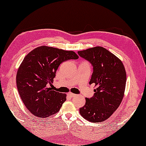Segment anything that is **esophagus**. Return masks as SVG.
Returning a JSON list of instances; mask_svg holds the SVG:
<instances>
[{"mask_svg": "<svg viewBox=\"0 0 146 146\" xmlns=\"http://www.w3.org/2000/svg\"><path fill=\"white\" fill-rule=\"evenodd\" d=\"M68 96H70V97H74L75 96H76V94H73V93H71V92H70V93H68Z\"/></svg>", "mask_w": 146, "mask_h": 146, "instance_id": "esophagus-1", "label": "esophagus"}]
</instances>
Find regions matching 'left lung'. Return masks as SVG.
Listing matches in <instances>:
<instances>
[{
  "mask_svg": "<svg viewBox=\"0 0 146 146\" xmlns=\"http://www.w3.org/2000/svg\"><path fill=\"white\" fill-rule=\"evenodd\" d=\"M78 54L93 66L90 84L96 87L93 96L86 98L80 113L91 122H101L109 118L122 101L126 82L125 68L118 58L103 47H94Z\"/></svg>",
  "mask_w": 146,
  "mask_h": 146,
  "instance_id": "left-lung-1",
  "label": "left lung"
}]
</instances>
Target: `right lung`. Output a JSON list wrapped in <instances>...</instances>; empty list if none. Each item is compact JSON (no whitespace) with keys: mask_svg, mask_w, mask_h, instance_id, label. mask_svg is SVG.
<instances>
[{"mask_svg":"<svg viewBox=\"0 0 146 146\" xmlns=\"http://www.w3.org/2000/svg\"><path fill=\"white\" fill-rule=\"evenodd\" d=\"M78 58L74 52L46 46L26 56L18 70L17 85L22 100L33 115L44 118L60 110L66 95L47 86L52 82L61 63Z\"/></svg>","mask_w":146,"mask_h":146,"instance_id":"right-lung-1","label":"right lung"}]
</instances>
